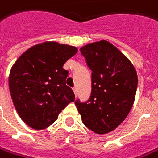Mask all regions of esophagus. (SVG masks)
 <instances>
[{
  "label": "esophagus",
  "mask_w": 158,
  "mask_h": 158,
  "mask_svg": "<svg viewBox=\"0 0 158 158\" xmlns=\"http://www.w3.org/2000/svg\"><path fill=\"white\" fill-rule=\"evenodd\" d=\"M73 92H74V94H75V95L77 96V88H76V87H73Z\"/></svg>",
  "instance_id": "obj_1"
}]
</instances>
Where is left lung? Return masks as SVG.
I'll return each instance as SVG.
<instances>
[{
  "label": "left lung",
  "mask_w": 158,
  "mask_h": 158,
  "mask_svg": "<svg viewBox=\"0 0 158 158\" xmlns=\"http://www.w3.org/2000/svg\"><path fill=\"white\" fill-rule=\"evenodd\" d=\"M92 71L89 99L75 105L82 122L96 134L111 132L123 123L133 106L137 74L131 62L109 42L102 40L80 48Z\"/></svg>",
  "instance_id": "1"
}]
</instances>
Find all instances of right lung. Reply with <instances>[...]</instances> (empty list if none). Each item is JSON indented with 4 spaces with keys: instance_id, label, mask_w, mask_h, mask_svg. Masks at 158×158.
<instances>
[{
    "instance_id": "add662e5",
    "label": "right lung",
    "mask_w": 158,
    "mask_h": 158,
    "mask_svg": "<svg viewBox=\"0 0 158 158\" xmlns=\"http://www.w3.org/2000/svg\"><path fill=\"white\" fill-rule=\"evenodd\" d=\"M77 52L74 46L45 42L30 48L12 66L8 78L11 98L30 128H47L74 101L73 91L65 85L68 71L63 65Z\"/></svg>"
}]
</instances>
